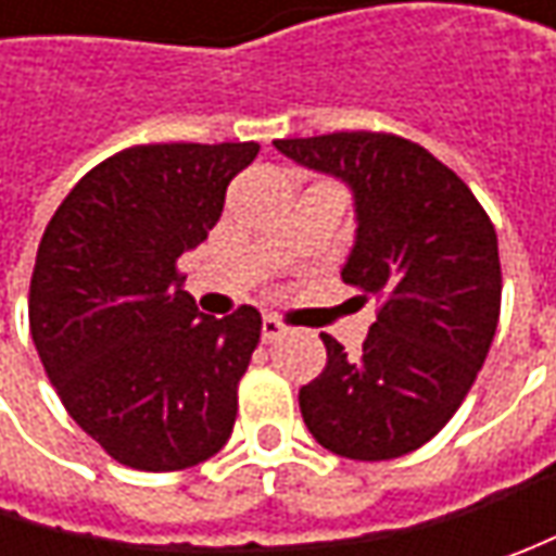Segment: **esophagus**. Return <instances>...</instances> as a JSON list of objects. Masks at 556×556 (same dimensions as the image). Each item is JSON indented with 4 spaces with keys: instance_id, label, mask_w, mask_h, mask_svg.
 Segmentation results:
<instances>
[{
    "instance_id": "34e87169",
    "label": "esophagus",
    "mask_w": 556,
    "mask_h": 556,
    "mask_svg": "<svg viewBox=\"0 0 556 556\" xmlns=\"http://www.w3.org/2000/svg\"><path fill=\"white\" fill-rule=\"evenodd\" d=\"M285 333H288V328H285L275 315H266V318H263V340H266V343H271V340H281Z\"/></svg>"
}]
</instances>
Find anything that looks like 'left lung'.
<instances>
[{
	"instance_id": "obj_1",
	"label": "left lung",
	"mask_w": 556,
	"mask_h": 556,
	"mask_svg": "<svg viewBox=\"0 0 556 556\" xmlns=\"http://www.w3.org/2000/svg\"><path fill=\"white\" fill-rule=\"evenodd\" d=\"M275 148L355 194L343 281L377 296L358 358L321 333L328 365L300 390L318 445L393 460L437 437L470 393L502 312L495 225L455 169L393 132H328Z\"/></svg>"
}]
</instances>
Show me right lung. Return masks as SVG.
Instances as JSON below:
<instances>
[{
  "label": "right lung",
  "instance_id": "right-lung-1",
  "mask_svg": "<svg viewBox=\"0 0 556 556\" xmlns=\"http://www.w3.org/2000/svg\"><path fill=\"white\" fill-rule=\"evenodd\" d=\"M256 141L136 144L89 169L36 250L30 333L67 415L119 464L185 470L223 448L263 318L201 315L179 256L219 223Z\"/></svg>",
  "mask_w": 556,
  "mask_h": 556
}]
</instances>
